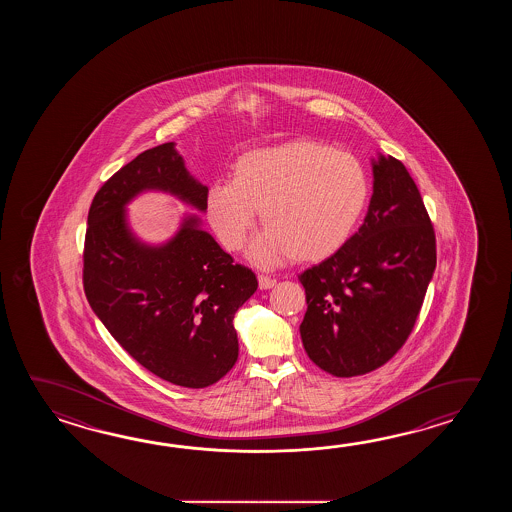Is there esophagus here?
Listing matches in <instances>:
<instances>
[{
  "mask_svg": "<svg viewBox=\"0 0 512 512\" xmlns=\"http://www.w3.org/2000/svg\"><path fill=\"white\" fill-rule=\"evenodd\" d=\"M258 283H260V289H271V287H274L276 285V280L274 278H271V276H258Z\"/></svg>",
  "mask_w": 512,
  "mask_h": 512,
  "instance_id": "1",
  "label": "esophagus"
}]
</instances>
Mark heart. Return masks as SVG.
I'll list each match as a JSON object with an SVG mask.
<instances>
[{
    "mask_svg": "<svg viewBox=\"0 0 512 512\" xmlns=\"http://www.w3.org/2000/svg\"><path fill=\"white\" fill-rule=\"evenodd\" d=\"M370 179L357 157L316 141H291L241 153L232 177L210 183L205 214L219 243L240 251L256 210L267 225L249 247L260 267L293 258L320 261L337 254L359 225Z\"/></svg>",
    "mask_w": 512,
    "mask_h": 512,
    "instance_id": "1",
    "label": "heart"
}]
</instances>
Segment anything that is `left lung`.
Segmentation results:
<instances>
[{
	"label": "left lung",
	"instance_id": "left-lung-1",
	"mask_svg": "<svg viewBox=\"0 0 512 512\" xmlns=\"http://www.w3.org/2000/svg\"><path fill=\"white\" fill-rule=\"evenodd\" d=\"M373 196L359 232L298 276L305 353L320 370L355 377L381 368L414 329L435 271V234L404 164L371 159Z\"/></svg>",
	"mask_w": 512,
	"mask_h": 512
}]
</instances>
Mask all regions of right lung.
<instances>
[{
    "label": "right lung",
    "instance_id": "right-lung-1",
    "mask_svg": "<svg viewBox=\"0 0 512 512\" xmlns=\"http://www.w3.org/2000/svg\"><path fill=\"white\" fill-rule=\"evenodd\" d=\"M164 192L205 212L207 186L186 170L175 142L137 155L98 190L87 214L84 291L113 338L146 370L207 388L238 360L234 315L258 289L256 274L186 214L161 245L135 236L126 207Z\"/></svg>",
    "mask_w": 512,
    "mask_h": 512
}]
</instances>
